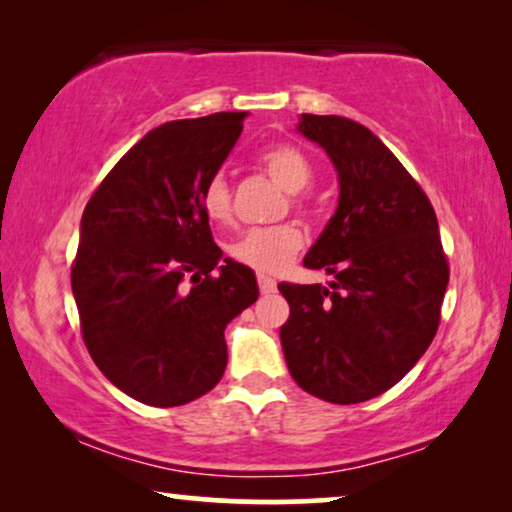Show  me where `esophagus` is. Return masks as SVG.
I'll return each mask as SVG.
<instances>
[{"label": "esophagus", "mask_w": 512, "mask_h": 512, "mask_svg": "<svg viewBox=\"0 0 512 512\" xmlns=\"http://www.w3.org/2000/svg\"><path fill=\"white\" fill-rule=\"evenodd\" d=\"M256 282H258V291L265 293V296H270V293L277 291V282L268 275H263V272H258L256 275Z\"/></svg>", "instance_id": "obj_1"}]
</instances>
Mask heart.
Listing matches in <instances>:
<instances>
[{
    "label": "heart",
    "instance_id": "obj_1",
    "mask_svg": "<svg viewBox=\"0 0 512 512\" xmlns=\"http://www.w3.org/2000/svg\"><path fill=\"white\" fill-rule=\"evenodd\" d=\"M258 163L265 170V174L289 191V207L296 214H307L310 205L303 191L310 186L314 177L312 163L307 153L296 144H275L265 149L258 158ZM202 209H205L207 219L214 223L233 221L235 207H233V188H230L228 179L223 174H214L202 188ZM305 237L300 233L296 223L284 221L270 228H256L237 237V240L228 247V256L235 263L251 268L256 272H265V275H275V272L284 270L291 263V258L303 249Z\"/></svg>",
    "mask_w": 512,
    "mask_h": 512
}]
</instances>
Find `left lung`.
Wrapping results in <instances>:
<instances>
[{"mask_svg":"<svg viewBox=\"0 0 512 512\" xmlns=\"http://www.w3.org/2000/svg\"><path fill=\"white\" fill-rule=\"evenodd\" d=\"M298 130L338 170V209L305 256V268L335 282L279 284L291 310L279 338L300 389L363 403L403 380L431 345L450 263L431 200L366 125L303 114Z\"/></svg>","mask_w":512,"mask_h":512,"instance_id":"left-lung-1","label":"left lung"}]
</instances>
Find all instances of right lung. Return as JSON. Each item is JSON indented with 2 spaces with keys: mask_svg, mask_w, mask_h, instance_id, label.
I'll return each instance as SVG.
<instances>
[{
  "mask_svg": "<svg viewBox=\"0 0 512 512\" xmlns=\"http://www.w3.org/2000/svg\"><path fill=\"white\" fill-rule=\"evenodd\" d=\"M244 111L172 121L139 139L90 195L72 263L81 335L104 377L139 403L205 396L228 361V321L256 303L254 272L221 258L202 188Z\"/></svg>",
  "mask_w": 512,
  "mask_h": 512,
  "instance_id": "1",
  "label": "right lung"
}]
</instances>
